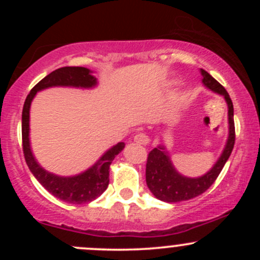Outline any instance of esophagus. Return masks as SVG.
<instances>
[{"instance_id": "34e87169", "label": "esophagus", "mask_w": 260, "mask_h": 260, "mask_svg": "<svg viewBox=\"0 0 260 260\" xmlns=\"http://www.w3.org/2000/svg\"><path fill=\"white\" fill-rule=\"evenodd\" d=\"M134 142L138 143V144H148L149 137L145 133H137L134 136Z\"/></svg>"}]
</instances>
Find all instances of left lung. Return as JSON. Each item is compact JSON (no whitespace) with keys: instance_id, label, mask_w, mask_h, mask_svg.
<instances>
[{"instance_id":"1","label":"left lung","mask_w":260,"mask_h":260,"mask_svg":"<svg viewBox=\"0 0 260 260\" xmlns=\"http://www.w3.org/2000/svg\"><path fill=\"white\" fill-rule=\"evenodd\" d=\"M203 76V84L210 90L217 92L225 98L229 106V139L226 147L223 149L221 156L216 161L215 165L210 171L203 175L202 177L189 178L184 177L176 171L172 165L168 151H165L164 145L154 148L148 154L147 170H145V178L150 192L157 199L168 203H177L196 198L204 193L211 184L215 182L217 176L220 175L226 161L235 145V121H234V105L231 98L226 89L220 84L215 78L209 74L207 71L201 70Z\"/></svg>"}]
</instances>
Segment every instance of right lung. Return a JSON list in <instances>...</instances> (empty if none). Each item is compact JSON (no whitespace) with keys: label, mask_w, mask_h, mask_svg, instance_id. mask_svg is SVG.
I'll use <instances>...</instances> for the list:
<instances>
[{"label":"right lung","mask_w":260,"mask_h":260,"mask_svg":"<svg viewBox=\"0 0 260 260\" xmlns=\"http://www.w3.org/2000/svg\"><path fill=\"white\" fill-rule=\"evenodd\" d=\"M96 78L91 76V71L85 67H62L47 74L41 79L26 96L22 112V140L23 153L29 170L40 182L47 192L61 201L72 204H84L100 197L109 186V171L112 160L124 148L121 142L106 151L90 169L83 174L72 177H61L44 170L32 156L29 143V110L35 94L51 86H76V88H92L96 85Z\"/></svg>","instance_id":"add662e5"}]
</instances>
